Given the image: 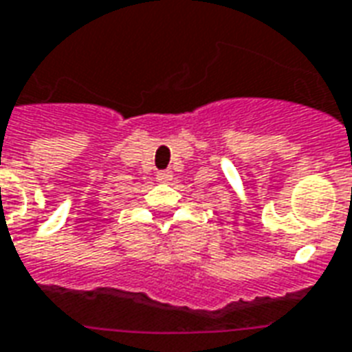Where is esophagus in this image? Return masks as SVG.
<instances>
[{"label": "esophagus", "mask_w": 352, "mask_h": 352, "mask_svg": "<svg viewBox=\"0 0 352 352\" xmlns=\"http://www.w3.org/2000/svg\"><path fill=\"white\" fill-rule=\"evenodd\" d=\"M171 177H173V173H171L169 169H164V171H158V173H156V179H158L160 183H168V181H171Z\"/></svg>", "instance_id": "34e87169"}]
</instances>
